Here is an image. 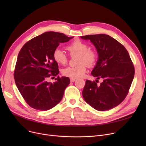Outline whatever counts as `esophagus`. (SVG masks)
<instances>
[{
    "label": "esophagus",
    "instance_id": "esophagus-1",
    "mask_svg": "<svg viewBox=\"0 0 146 146\" xmlns=\"http://www.w3.org/2000/svg\"><path fill=\"white\" fill-rule=\"evenodd\" d=\"M76 80V79H75V78H70V82H73Z\"/></svg>",
    "mask_w": 146,
    "mask_h": 146
}]
</instances>
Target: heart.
Here are the masks:
<instances>
[{"instance_id":"1","label":"heart","mask_w":146,"mask_h":146,"mask_svg":"<svg viewBox=\"0 0 146 146\" xmlns=\"http://www.w3.org/2000/svg\"><path fill=\"white\" fill-rule=\"evenodd\" d=\"M89 45L79 40H76L69 44L67 50L71 55L78 54V63L74 66H68L63 69L62 74L67 77L79 78L85 74L86 71V64L89 66H94L98 58L95 51L89 50ZM53 58L57 63L65 64L68 60L66 54L59 48H56L53 52Z\"/></svg>"}]
</instances>
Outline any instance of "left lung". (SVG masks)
I'll return each instance as SVG.
<instances>
[{"label":"left lung","instance_id":"left-lung-1","mask_svg":"<svg viewBox=\"0 0 146 146\" xmlns=\"http://www.w3.org/2000/svg\"><path fill=\"white\" fill-rule=\"evenodd\" d=\"M89 40L97 50L98 60L92 72L100 85L87 80L82 92L85 101L98 111H106L118 106L127 96L134 76V67L126 48L106 34L80 36Z\"/></svg>","mask_w":146,"mask_h":146}]
</instances>
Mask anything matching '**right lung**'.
Segmentation results:
<instances>
[{
	"instance_id": "1",
	"label": "right lung",
	"mask_w": 146,
	"mask_h": 146,
	"mask_svg": "<svg viewBox=\"0 0 146 146\" xmlns=\"http://www.w3.org/2000/svg\"><path fill=\"white\" fill-rule=\"evenodd\" d=\"M72 37L57 32H46L24 45L17 58L14 71L16 85L25 102L32 108L47 111L57 105L70 83L67 77L60 78L53 83L48 78L59 73L53 52L60 43Z\"/></svg>"
}]
</instances>
